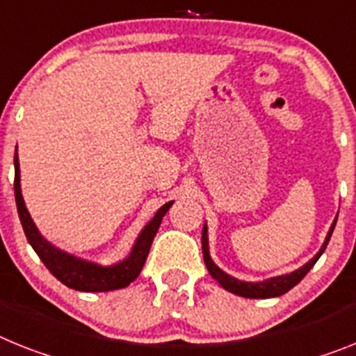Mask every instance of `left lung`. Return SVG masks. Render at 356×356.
<instances>
[{
	"mask_svg": "<svg viewBox=\"0 0 356 356\" xmlns=\"http://www.w3.org/2000/svg\"><path fill=\"white\" fill-rule=\"evenodd\" d=\"M337 217H339V215H337ZM335 224H337V219L333 220L330 232H327V235H325L324 244H322V248L318 250V253L313 257L312 261L306 262L302 268H298V270L291 271V273L279 275V277H271V279H266V280H262V282H244V280L235 279V277H232V275L224 273L219 266L211 261L210 248H208V228H206V224H204V228H202V257H204V264H206V268H208V271H210L211 277H213V279L217 280V282H219L224 289H228L229 293H235V295H238V297H246V298L280 297V295L288 293L289 289L293 288V286H297L298 282H300V280L306 277L307 271L312 270L313 266H315V262L321 259V255L324 253L325 246H327V243H330L331 234H333V229H335Z\"/></svg>",
	"mask_w": 356,
	"mask_h": 356,
	"instance_id": "left-lung-1",
	"label": "left lung"
}]
</instances>
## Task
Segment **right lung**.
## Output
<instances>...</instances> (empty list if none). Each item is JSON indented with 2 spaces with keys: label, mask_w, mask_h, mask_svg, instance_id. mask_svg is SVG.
I'll return each instance as SVG.
<instances>
[{
  "label": "right lung",
  "mask_w": 356,
  "mask_h": 356,
  "mask_svg": "<svg viewBox=\"0 0 356 356\" xmlns=\"http://www.w3.org/2000/svg\"><path fill=\"white\" fill-rule=\"evenodd\" d=\"M14 193H16V206L19 213L21 226L26 235V241L34 248V252L40 255L43 264L49 268L50 273L63 282L65 286L77 291H112V289L127 288L130 282L137 279V275L141 273L143 266L146 262V257L150 252L152 241L161 226L164 213L170 210L173 201L166 202L157 210L154 219L146 224L141 229L139 237L134 243L132 252L124 261H119L112 266H101L95 262L85 261L79 257H74L70 253L63 252L40 234V229L35 228L31 213L26 210L23 195H21L19 184V159H17V148L14 154Z\"/></svg>",
  "instance_id": "1"
}]
</instances>
